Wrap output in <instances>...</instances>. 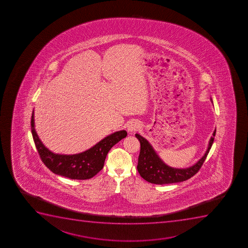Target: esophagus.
Instances as JSON below:
<instances>
[{"label":"esophagus","mask_w":248,"mask_h":248,"mask_svg":"<svg viewBox=\"0 0 248 248\" xmlns=\"http://www.w3.org/2000/svg\"><path fill=\"white\" fill-rule=\"evenodd\" d=\"M127 128H128V132L133 133V132H136L140 128V124L137 122V121H131V122L128 123Z\"/></svg>","instance_id":"esophagus-1"}]
</instances>
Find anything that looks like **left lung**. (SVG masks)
<instances>
[{"label":"left lung","mask_w":248,"mask_h":248,"mask_svg":"<svg viewBox=\"0 0 248 248\" xmlns=\"http://www.w3.org/2000/svg\"><path fill=\"white\" fill-rule=\"evenodd\" d=\"M216 129L209 140L208 149L203 157L191 167L187 168H174L169 167L160 158L152 145L145 138L136 134L140 144V155L138 157V170L140 176L146 181L155 184H168L185 181L193 176L201 169L214 143Z\"/></svg>","instance_id":"1"}]
</instances>
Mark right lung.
I'll use <instances>...</instances> for the list:
<instances>
[{
	"label": "right lung",
	"mask_w": 248,
	"mask_h": 248,
	"mask_svg": "<svg viewBox=\"0 0 248 248\" xmlns=\"http://www.w3.org/2000/svg\"><path fill=\"white\" fill-rule=\"evenodd\" d=\"M31 133L39 157L54 174L71 179H89L103 169L109 150L126 138L125 130L118 131L103 138L91 149L77 155H57L45 147L34 129V110L32 112Z\"/></svg>",
	"instance_id": "1"
}]
</instances>
